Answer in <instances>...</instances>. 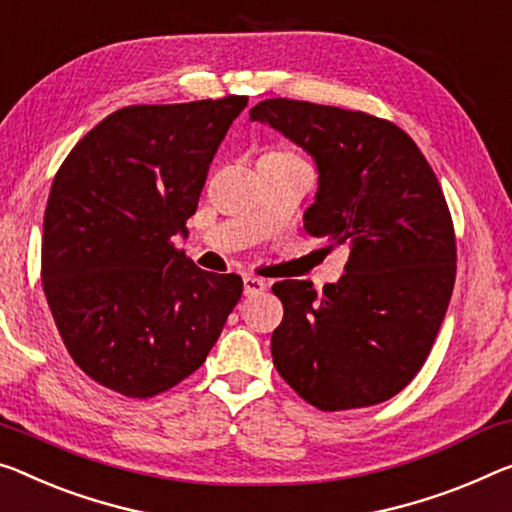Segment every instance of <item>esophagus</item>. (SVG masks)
I'll use <instances>...</instances> for the list:
<instances>
[{"label": "esophagus", "mask_w": 512, "mask_h": 512, "mask_svg": "<svg viewBox=\"0 0 512 512\" xmlns=\"http://www.w3.org/2000/svg\"><path fill=\"white\" fill-rule=\"evenodd\" d=\"M242 283H245V295H261L263 290L267 288L265 279H261V277H251V274H247V277L242 279Z\"/></svg>", "instance_id": "obj_1"}]
</instances>
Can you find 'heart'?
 I'll list each match as a JSON object with an SVG mask.
<instances>
[{"mask_svg":"<svg viewBox=\"0 0 512 512\" xmlns=\"http://www.w3.org/2000/svg\"><path fill=\"white\" fill-rule=\"evenodd\" d=\"M279 153H290V151H279ZM290 155H295V153H290Z\"/></svg>","mask_w":512,"mask_h":512,"instance_id":"heart-1","label":"heart"}]
</instances>
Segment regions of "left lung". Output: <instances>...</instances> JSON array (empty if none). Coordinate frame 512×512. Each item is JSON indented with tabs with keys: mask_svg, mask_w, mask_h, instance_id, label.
<instances>
[{
	"mask_svg": "<svg viewBox=\"0 0 512 512\" xmlns=\"http://www.w3.org/2000/svg\"><path fill=\"white\" fill-rule=\"evenodd\" d=\"M313 155L304 229L350 249L341 281L272 286L279 375L322 412L384 403L421 371L455 283V231L442 185L414 139L366 112L270 98L249 112Z\"/></svg>",
	"mask_w": 512,
	"mask_h": 512,
	"instance_id": "obj_1",
	"label": "left lung"
}]
</instances>
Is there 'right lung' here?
I'll return each instance as SVG.
<instances>
[{
  "instance_id": "right-lung-1",
  "label": "right lung",
  "mask_w": 512,
  "mask_h": 512,
  "mask_svg": "<svg viewBox=\"0 0 512 512\" xmlns=\"http://www.w3.org/2000/svg\"><path fill=\"white\" fill-rule=\"evenodd\" d=\"M247 96L130 105L84 135L54 176L41 279L68 355L102 387L153 398L190 377L242 295L199 270L185 231Z\"/></svg>"
}]
</instances>
